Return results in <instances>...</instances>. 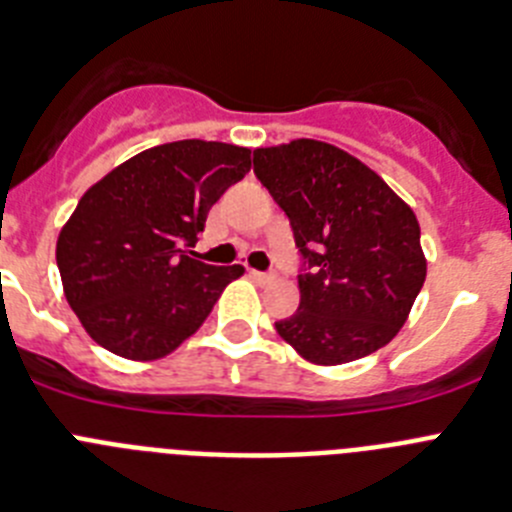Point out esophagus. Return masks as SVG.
<instances>
[{
    "mask_svg": "<svg viewBox=\"0 0 512 512\" xmlns=\"http://www.w3.org/2000/svg\"><path fill=\"white\" fill-rule=\"evenodd\" d=\"M250 275L260 283H267V280H275V273H260V270H250Z\"/></svg>",
    "mask_w": 512,
    "mask_h": 512,
    "instance_id": "34e87169",
    "label": "esophagus"
}]
</instances>
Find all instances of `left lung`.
Returning a JSON list of instances; mask_svg holds the SVG:
<instances>
[{
	"label": "left lung",
	"mask_w": 512,
	"mask_h": 512,
	"mask_svg": "<svg viewBox=\"0 0 512 512\" xmlns=\"http://www.w3.org/2000/svg\"><path fill=\"white\" fill-rule=\"evenodd\" d=\"M255 176L285 211L301 255V306L275 329L316 365L377 352L426 280L421 227L375 170L319 140L257 147Z\"/></svg>",
	"instance_id": "obj_1"
}]
</instances>
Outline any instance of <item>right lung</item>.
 Instances as JSON below:
<instances>
[{
	"label": "right lung",
	"mask_w": 512,
	"mask_h": 512,
	"mask_svg": "<svg viewBox=\"0 0 512 512\" xmlns=\"http://www.w3.org/2000/svg\"><path fill=\"white\" fill-rule=\"evenodd\" d=\"M250 170V150L178 140L150 147L81 196L55 260L89 336L127 359H160L245 273L196 260L209 209Z\"/></svg>",
	"instance_id": "obj_1"
}]
</instances>
